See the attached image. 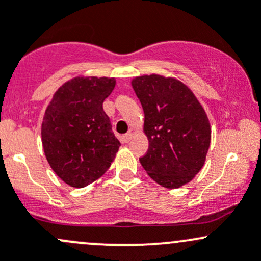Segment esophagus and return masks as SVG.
<instances>
[{
	"mask_svg": "<svg viewBox=\"0 0 261 261\" xmlns=\"http://www.w3.org/2000/svg\"><path fill=\"white\" fill-rule=\"evenodd\" d=\"M133 138V133H132V132H128L127 134H124V136L122 137V139H123V142L124 143H128L130 141V139Z\"/></svg>",
	"mask_w": 261,
	"mask_h": 261,
	"instance_id": "esophagus-1",
	"label": "esophagus"
}]
</instances>
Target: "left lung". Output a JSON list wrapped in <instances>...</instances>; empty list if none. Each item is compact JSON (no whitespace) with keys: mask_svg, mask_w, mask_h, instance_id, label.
<instances>
[{"mask_svg":"<svg viewBox=\"0 0 261 261\" xmlns=\"http://www.w3.org/2000/svg\"><path fill=\"white\" fill-rule=\"evenodd\" d=\"M132 87L144 111L148 152L139 158L159 186L175 189L189 183L205 163L212 128L192 89L174 77L139 75Z\"/></svg>","mask_w":261,"mask_h":261,"instance_id":"8db88e82","label":"left lung"}]
</instances>
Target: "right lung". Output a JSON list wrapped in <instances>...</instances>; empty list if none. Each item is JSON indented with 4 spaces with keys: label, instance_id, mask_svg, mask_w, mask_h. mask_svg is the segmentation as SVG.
Here are the masks:
<instances>
[{
    "label": "right lung",
    "instance_id": "add662e5",
    "mask_svg": "<svg viewBox=\"0 0 261 261\" xmlns=\"http://www.w3.org/2000/svg\"><path fill=\"white\" fill-rule=\"evenodd\" d=\"M114 87L116 78L78 75L63 83L47 106L41 127L44 155L68 186L93 183L116 158L120 143L103 111Z\"/></svg>",
    "mask_w": 261,
    "mask_h": 261
}]
</instances>
